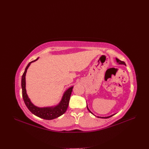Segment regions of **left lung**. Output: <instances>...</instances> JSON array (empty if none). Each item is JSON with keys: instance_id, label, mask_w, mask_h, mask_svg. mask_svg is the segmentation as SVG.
<instances>
[{"instance_id": "8db88e82", "label": "left lung", "mask_w": 149, "mask_h": 149, "mask_svg": "<svg viewBox=\"0 0 149 149\" xmlns=\"http://www.w3.org/2000/svg\"><path fill=\"white\" fill-rule=\"evenodd\" d=\"M116 62L118 63V64H120V65H125V66H126V63H125V62L124 61H121V60H120L119 59H118V58H116ZM87 108H88V111H89V112H91L92 114H93V113L89 110V108L88 107V106H87ZM115 114H113V115H111V116H106V117H101V116H95V115H95V116H97L98 118H110V117H111V116H112L113 115H114Z\"/></svg>"}]
</instances>
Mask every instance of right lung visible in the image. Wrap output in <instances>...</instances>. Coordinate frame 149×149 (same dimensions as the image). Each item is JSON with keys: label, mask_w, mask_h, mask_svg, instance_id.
I'll return each mask as SVG.
<instances>
[{"label": "right lung", "mask_w": 149, "mask_h": 149, "mask_svg": "<svg viewBox=\"0 0 149 149\" xmlns=\"http://www.w3.org/2000/svg\"><path fill=\"white\" fill-rule=\"evenodd\" d=\"M37 58L36 60H33L32 61L29 62L27 66L25 68L24 72H23L22 77V97L24 101L25 104L29 110V111L33 113L34 115H36L37 116L45 120H53L56 118H58V116L62 115L63 113H65L66 111L69 103V100L70 97V95L72 92L73 86L67 89L65 93H63V95L62 97L61 100L59 103L58 104L55 106L52 107H38L34 106L29 98L26 91V80H25V76L26 73L27 71V69L30 66L31 63L36 61L38 60Z\"/></svg>", "instance_id": "obj_1"}]
</instances>
